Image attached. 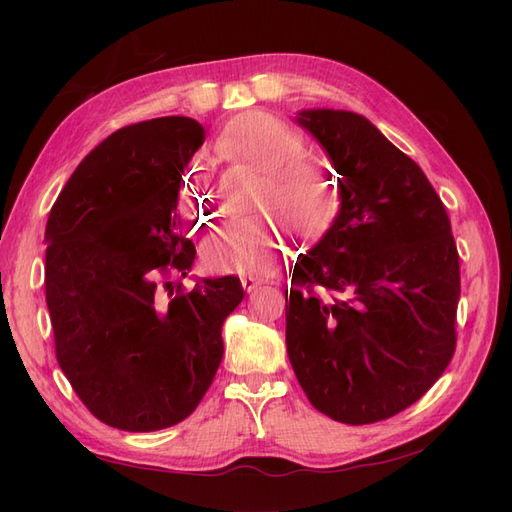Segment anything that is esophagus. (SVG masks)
<instances>
[{
    "label": "esophagus",
    "mask_w": 512,
    "mask_h": 512,
    "mask_svg": "<svg viewBox=\"0 0 512 512\" xmlns=\"http://www.w3.org/2000/svg\"><path fill=\"white\" fill-rule=\"evenodd\" d=\"M260 284H262V280H258V277H252V275H245V277H241V286H243V290H245V292H252V290H256Z\"/></svg>",
    "instance_id": "34e87169"
}]
</instances>
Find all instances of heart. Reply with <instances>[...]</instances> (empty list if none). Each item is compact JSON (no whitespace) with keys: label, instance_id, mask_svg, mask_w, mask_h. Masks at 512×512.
<instances>
[{"label":"heart","instance_id":"1","mask_svg":"<svg viewBox=\"0 0 512 512\" xmlns=\"http://www.w3.org/2000/svg\"><path fill=\"white\" fill-rule=\"evenodd\" d=\"M215 151L265 173L256 205L271 213L228 220L215 230L203 245L205 267L213 273L267 275L277 267L286 239V226L277 215L294 230L316 232L337 207V185L324 162L305 156L297 130L262 111L232 119L215 141ZM190 175L194 183H203V162L198 160Z\"/></svg>","mask_w":512,"mask_h":512}]
</instances>
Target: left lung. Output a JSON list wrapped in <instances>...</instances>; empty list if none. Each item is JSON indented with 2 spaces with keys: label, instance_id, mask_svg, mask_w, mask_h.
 <instances>
[{
  "label": "left lung",
  "instance_id": "1",
  "mask_svg": "<svg viewBox=\"0 0 512 512\" xmlns=\"http://www.w3.org/2000/svg\"><path fill=\"white\" fill-rule=\"evenodd\" d=\"M339 211L286 290V348L309 404L367 425L421 399L455 352L459 254L440 196L363 115L307 108Z\"/></svg>",
  "mask_w": 512,
  "mask_h": 512
}]
</instances>
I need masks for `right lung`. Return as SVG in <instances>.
Returning a JSON list of instances; mask_svg holds the SVG:
<instances>
[{
	"mask_svg": "<svg viewBox=\"0 0 512 512\" xmlns=\"http://www.w3.org/2000/svg\"><path fill=\"white\" fill-rule=\"evenodd\" d=\"M205 143L190 117L134 123L91 149L46 222L44 288L57 363L87 410L123 431L188 418L224 354L239 277H183L196 258L177 213L183 168Z\"/></svg>",
	"mask_w": 512,
	"mask_h": 512,
	"instance_id": "right-lung-1",
	"label": "right lung"
}]
</instances>
